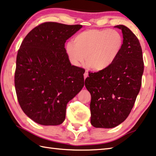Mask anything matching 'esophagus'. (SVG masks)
<instances>
[{"mask_svg": "<svg viewBox=\"0 0 156 156\" xmlns=\"http://www.w3.org/2000/svg\"><path fill=\"white\" fill-rule=\"evenodd\" d=\"M87 76H88V72H87V71H85V73H84V78L85 79L87 77Z\"/></svg>", "mask_w": 156, "mask_h": 156, "instance_id": "1", "label": "esophagus"}]
</instances>
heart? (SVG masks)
<instances>
[{"instance_id":"heart-1","label":"heart","mask_w":156,"mask_h":156,"mask_svg":"<svg viewBox=\"0 0 156 156\" xmlns=\"http://www.w3.org/2000/svg\"><path fill=\"white\" fill-rule=\"evenodd\" d=\"M123 37L114 29H89L81 32L69 41L65 51L69 60L80 66L86 58V65L91 70L103 71L117 60L123 48Z\"/></svg>"}]
</instances>
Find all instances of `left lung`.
I'll use <instances>...</instances> for the list:
<instances>
[{"label":"left lung","mask_w":156,"mask_h":156,"mask_svg":"<svg viewBox=\"0 0 156 156\" xmlns=\"http://www.w3.org/2000/svg\"><path fill=\"white\" fill-rule=\"evenodd\" d=\"M115 28L123 34L120 55L109 68L91 73L85 85L91 94V123L95 128H112L124 122L140 90L144 72L142 47L129 28Z\"/></svg>","instance_id":"obj_1"}]
</instances>
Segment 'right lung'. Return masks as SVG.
<instances>
[{
	"label": "right lung",
	"instance_id": "1",
	"mask_svg": "<svg viewBox=\"0 0 156 156\" xmlns=\"http://www.w3.org/2000/svg\"><path fill=\"white\" fill-rule=\"evenodd\" d=\"M82 27L46 22L21 44L14 75L17 98L23 112L39 124H61L68 102L83 87L84 69L71 65L65 48Z\"/></svg>",
	"mask_w": 156,
	"mask_h": 156
}]
</instances>
